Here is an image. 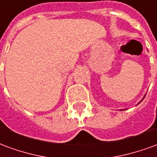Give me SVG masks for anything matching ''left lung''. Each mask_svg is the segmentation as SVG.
I'll return each mask as SVG.
<instances>
[{
	"label": "left lung",
	"mask_w": 157,
	"mask_h": 157,
	"mask_svg": "<svg viewBox=\"0 0 157 157\" xmlns=\"http://www.w3.org/2000/svg\"><path fill=\"white\" fill-rule=\"evenodd\" d=\"M145 96H144V98H145ZM144 98H142V100H143V99H144ZM142 100H141V101H140V102H139L138 104H140V102H142ZM138 104H137V105H138ZM122 110H124V109H121V111H122ZM124 110H125V109H124Z\"/></svg>",
	"instance_id": "left-lung-1"
}]
</instances>
